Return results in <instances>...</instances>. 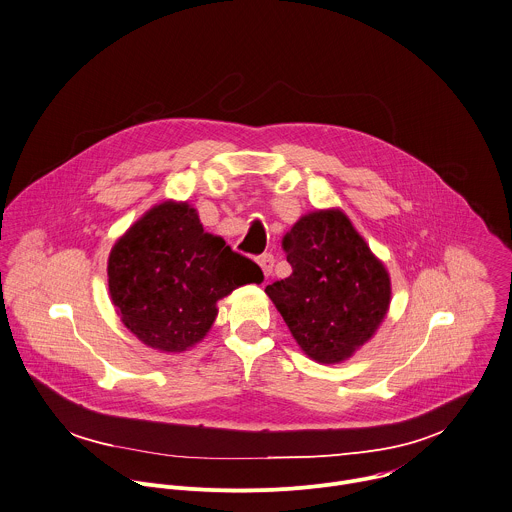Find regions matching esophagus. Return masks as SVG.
Masks as SVG:
<instances>
[{
	"label": "esophagus",
	"instance_id": "esophagus-1",
	"mask_svg": "<svg viewBox=\"0 0 512 512\" xmlns=\"http://www.w3.org/2000/svg\"><path fill=\"white\" fill-rule=\"evenodd\" d=\"M273 255L271 253H263V255H259L257 257V263H259V267L263 269V273H265V277H269V273H271V269H273Z\"/></svg>",
	"mask_w": 512,
	"mask_h": 512
}]
</instances>
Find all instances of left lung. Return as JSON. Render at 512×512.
<instances>
[{"label": "left lung", "mask_w": 512, "mask_h": 512, "mask_svg": "<svg viewBox=\"0 0 512 512\" xmlns=\"http://www.w3.org/2000/svg\"><path fill=\"white\" fill-rule=\"evenodd\" d=\"M293 273L265 287L297 345L323 365L343 363L383 323L391 277L341 209L303 215L283 237Z\"/></svg>", "instance_id": "8db88e82"}]
</instances>
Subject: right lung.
I'll use <instances>...</instances> for the list:
<instances>
[{
  "mask_svg": "<svg viewBox=\"0 0 512 512\" xmlns=\"http://www.w3.org/2000/svg\"><path fill=\"white\" fill-rule=\"evenodd\" d=\"M263 271L217 235L189 203L163 201L117 239L107 261L109 295L123 325L147 347L181 353L217 317V301Z\"/></svg>",
  "mask_w": 512,
  "mask_h": 512,
  "instance_id": "add662e5",
  "label": "right lung"
}]
</instances>
